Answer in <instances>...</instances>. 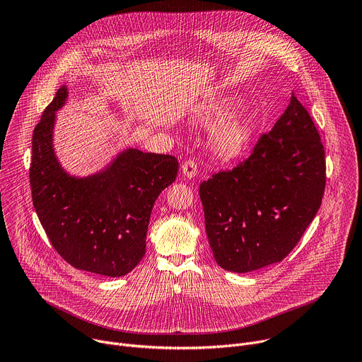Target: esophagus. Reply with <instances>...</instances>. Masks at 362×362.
<instances>
[{
	"instance_id": "34e87169",
	"label": "esophagus",
	"mask_w": 362,
	"mask_h": 362,
	"mask_svg": "<svg viewBox=\"0 0 362 362\" xmlns=\"http://www.w3.org/2000/svg\"><path fill=\"white\" fill-rule=\"evenodd\" d=\"M182 173H183L186 177H189V179L194 177V176L197 175V165H196V162H193L192 159L186 160V162L182 165Z\"/></svg>"
}]
</instances>
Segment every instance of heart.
Returning a JSON list of instances; mask_svg holds the SVG:
<instances>
[{
  "mask_svg": "<svg viewBox=\"0 0 362 362\" xmlns=\"http://www.w3.org/2000/svg\"><path fill=\"white\" fill-rule=\"evenodd\" d=\"M236 101L230 97H216L203 103L194 113V122L199 124H216L226 119L233 109ZM253 136V126L249 117L235 116L222 124L214 134V148L222 158H235L240 154L250 143Z\"/></svg>",
  "mask_w": 362,
  "mask_h": 362,
  "instance_id": "heart-1",
  "label": "heart"
}]
</instances>
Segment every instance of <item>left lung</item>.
Here are the masks:
<instances>
[{
  "mask_svg": "<svg viewBox=\"0 0 362 362\" xmlns=\"http://www.w3.org/2000/svg\"><path fill=\"white\" fill-rule=\"evenodd\" d=\"M325 170L320 133L292 93L285 113L250 156L199 187L218 265L245 274L281 262L320 209Z\"/></svg>",
  "mask_w": 362,
  "mask_h": 362,
  "instance_id": "obj_1",
  "label": "left lung"
}]
</instances>
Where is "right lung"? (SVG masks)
<instances>
[{
    "label": "right lung",
    "instance_id": "right-lung-1",
    "mask_svg": "<svg viewBox=\"0 0 362 362\" xmlns=\"http://www.w3.org/2000/svg\"><path fill=\"white\" fill-rule=\"evenodd\" d=\"M62 86L33 133L30 185L37 216L63 259L71 267L119 278L146 253L153 204L176 179L179 162L170 154L122 151L103 172L74 177L60 166L53 148Z\"/></svg>",
    "mask_w": 362,
    "mask_h": 362
}]
</instances>
